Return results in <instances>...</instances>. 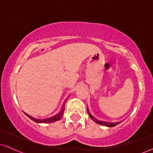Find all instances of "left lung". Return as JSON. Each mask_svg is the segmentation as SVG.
I'll use <instances>...</instances> for the list:
<instances>
[{"mask_svg": "<svg viewBox=\"0 0 153 153\" xmlns=\"http://www.w3.org/2000/svg\"><path fill=\"white\" fill-rule=\"evenodd\" d=\"M87 111H88V114H89V116H90L91 118L93 120H94L95 122L98 123V124H101V125L106 126V127H114V126L117 125V124H119V123L122 122H103V121H99V120H98L97 119L94 118V117H93V116L91 115L90 113H89L88 108H87Z\"/></svg>", "mask_w": 153, "mask_h": 153, "instance_id": "obj_1", "label": "left lung"}]
</instances>
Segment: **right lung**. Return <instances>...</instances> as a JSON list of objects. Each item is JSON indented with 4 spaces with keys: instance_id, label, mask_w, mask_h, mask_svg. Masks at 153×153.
Listing matches in <instances>:
<instances>
[{
    "instance_id": "obj_1",
    "label": "right lung",
    "mask_w": 153,
    "mask_h": 153,
    "mask_svg": "<svg viewBox=\"0 0 153 153\" xmlns=\"http://www.w3.org/2000/svg\"><path fill=\"white\" fill-rule=\"evenodd\" d=\"M65 102H66V101H65L64 104H63V106H62V108H61V109L59 110V111L57 112V114H54V116H52V117H47V118L36 119V118H34V117H32L30 115L27 114H26V113L25 114H26V115L27 116V117H29V119H31V120H33L34 122H36V123H52V122H56V121H58L61 119V117H62L63 113H64L65 106Z\"/></svg>"
}]
</instances>
